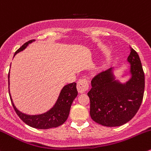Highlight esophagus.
<instances>
[{
  "mask_svg": "<svg viewBox=\"0 0 151 151\" xmlns=\"http://www.w3.org/2000/svg\"><path fill=\"white\" fill-rule=\"evenodd\" d=\"M89 89V84L86 79H80L77 83V89L78 93H84Z\"/></svg>",
  "mask_w": 151,
  "mask_h": 151,
  "instance_id": "34e87169",
  "label": "esophagus"
}]
</instances>
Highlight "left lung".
Returning <instances> with one entry per match:
<instances>
[{"instance_id": "obj_1", "label": "left lung", "mask_w": 151, "mask_h": 151, "mask_svg": "<svg viewBox=\"0 0 151 151\" xmlns=\"http://www.w3.org/2000/svg\"><path fill=\"white\" fill-rule=\"evenodd\" d=\"M128 62L131 78L125 83L116 80L114 68L100 73L91 81L87 93L91 118L107 127L123 126L134 117L143 99L145 74L139 55L130 47Z\"/></svg>"}]
</instances>
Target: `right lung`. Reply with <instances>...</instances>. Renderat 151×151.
Instances as JSON below:
<instances>
[{
  "label": "right lung",
  "mask_w": 151,
  "mask_h": 151,
  "mask_svg": "<svg viewBox=\"0 0 151 151\" xmlns=\"http://www.w3.org/2000/svg\"><path fill=\"white\" fill-rule=\"evenodd\" d=\"M34 41L35 40H32L25 42L14 53V55L23 51L30 43ZM8 78L9 93L12 104L14 109L15 110L17 115L25 124L32 127V128H38V129H48V128H56V127L61 126L66 121L69 116L71 105H72L74 99L78 95L76 83L75 82L65 85L62 88L56 104L50 110L43 114L29 115V114H24L19 111L14 106L9 91V72Z\"/></svg>",
  "instance_id": "obj_1"
}]
</instances>
